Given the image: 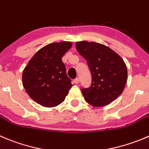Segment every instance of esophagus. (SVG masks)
I'll use <instances>...</instances> for the list:
<instances>
[{
	"label": "esophagus",
	"instance_id": "34e87169",
	"mask_svg": "<svg viewBox=\"0 0 149 149\" xmlns=\"http://www.w3.org/2000/svg\"><path fill=\"white\" fill-rule=\"evenodd\" d=\"M73 82H74V84H78L79 83V78H76V79H74Z\"/></svg>",
	"mask_w": 149,
	"mask_h": 149
}]
</instances>
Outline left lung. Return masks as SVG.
I'll return each instance as SVG.
<instances>
[{"label": "left lung", "mask_w": 149, "mask_h": 149, "mask_svg": "<svg viewBox=\"0 0 149 149\" xmlns=\"http://www.w3.org/2000/svg\"><path fill=\"white\" fill-rule=\"evenodd\" d=\"M76 48L86 60L92 84L81 89L85 100L95 107L108 105L122 93L127 81V70L120 56L109 47L96 42L79 41Z\"/></svg>", "instance_id": "1"}]
</instances>
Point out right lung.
I'll use <instances>...</instances> for the list:
<instances>
[{"mask_svg": "<svg viewBox=\"0 0 149 149\" xmlns=\"http://www.w3.org/2000/svg\"><path fill=\"white\" fill-rule=\"evenodd\" d=\"M71 47L69 41L49 44L29 61L22 73V84L35 102L54 107L65 100L72 84L62 57Z\"/></svg>", "mask_w": 149, "mask_h": 149, "instance_id": "add662e5", "label": "right lung"}]
</instances>
